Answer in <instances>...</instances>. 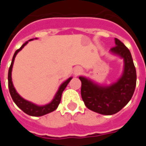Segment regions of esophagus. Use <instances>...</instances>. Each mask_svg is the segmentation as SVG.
I'll return each instance as SVG.
<instances>
[{"instance_id": "obj_1", "label": "esophagus", "mask_w": 146, "mask_h": 146, "mask_svg": "<svg viewBox=\"0 0 146 146\" xmlns=\"http://www.w3.org/2000/svg\"><path fill=\"white\" fill-rule=\"evenodd\" d=\"M82 73V69L80 68V67H76L75 70H74V73H75V75H79L80 73Z\"/></svg>"}]
</instances>
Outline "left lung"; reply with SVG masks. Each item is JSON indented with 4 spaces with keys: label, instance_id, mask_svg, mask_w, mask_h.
I'll list each match as a JSON object with an SVG mask.
<instances>
[{
    "label": "left lung",
    "instance_id": "8db88e82",
    "mask_svg": "<svg viewBox=\"0 0 146 146\" xmlns=\"http://www.w3.org/2000/svg\"><path fill=\"white\" fill-rule=\"evenodd\" d=\"M116 46L110 49L123 59V72L116 83L109 86L98 85L91 80L80 76L81 97L89 110L102 115H113L121 110L131 99L136 86V70L129 49L115 38Z\"/></svg>",
    "mask_w": 146,
    "mask_h": 146
}]
</instances>
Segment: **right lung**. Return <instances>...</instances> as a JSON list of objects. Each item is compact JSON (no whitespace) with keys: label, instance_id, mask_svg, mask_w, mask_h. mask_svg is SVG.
Masks as SVG:
<instances>
[{"label":"right lung","instance_id":"right-lung-1","mask_svg":"<svg viewBox=\"0 0 146 146\" xmlns=\"http://www.w3.org/2000/svg\"><path fill=\"white\" fill-rule=\"evenodd\" d=\"M33 39H31L30 40H32ZM29 40V41H30ZM28 41L26 43H24L22 45L19 49L16 50V51L15 52L13 58H12V60H11V66L9 67V70H8V88H9V92H10V95H11V98L13 99L14 102L16 104L18 107L21 109V110L23 111L24 113H27L28 115L32 116H44L45 114H48L49 113L53 112L54 110H55L58 106V105L60 103L61 98H62V94L65 90V88H66V86L68 85V84L70 83V81L72 79V77H70L69 79L66 80V81H64L59 87V88L58 90L57 93L54 95V98L52 99V101L44 106H37V105L32 103L31 102H29L24 99L23 98H22L20 95L18 94V92H16V90L13 86L12 84V80H11V71H12V66H13V63H14L15 58L16 56V54H18V52L21 51L25 45L27 44Z\"/></svg>","mask_w":146,"mask_h":146}]
</instances>
